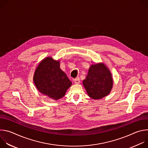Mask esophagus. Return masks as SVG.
Segmentation results:
<instances>
[{
    "instance_id": "esophagus-1",
    "label": "esophagus",
    "mask_w": 148,
    "mask_h": 148,
    "mask_svg": "<svg viewBox=\"0 0 148 148\" xmlns=\"http://www.w3.org/2000/svg\"><path fill=\"white\" fill-rule=\"evenodd\" d=\"M74 82H75V84H78L80 83V80H79V78H75V79H74Z\"/></svg>"
}]
</instances>
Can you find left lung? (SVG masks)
Listing matches in <instances>:
<instances>
[{
	"mask_svg": "<svg viewBox=\"0 0 148 148\" xmlns=\"http://www.w3.org/2000/svg\"><path fill=\"white\" fill-rule=\"evenodd\" d=\"M82 83L88 96L92 99H99L110 93L113 79L107 67L103 63H99L91 66Z\"/></svg>",
	"mask_w": 148,
	"mask_h": 148,
	"instance_id": "obj_1",
	"label": "left lung"
}]
</instances>
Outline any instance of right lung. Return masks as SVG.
Here are the masks:
<instances>
[{
	"mask_svg": "<svg viewBox=\"0 0 148 148\" xmlns=\"http://www.w3.org/2000/svg\"><path fill=\"white\" fill-rule=\"evenodd\" d=\"M33 81L37 90L43 94L55 100L65 95L72 82L60 68V61L46 57L35 70Z\"/></svg>",
	"mask_w": 148,
	"mask_h": 148,
	"instance_id": "add662e5",
	"label": "right lung"
}]
</instances>
